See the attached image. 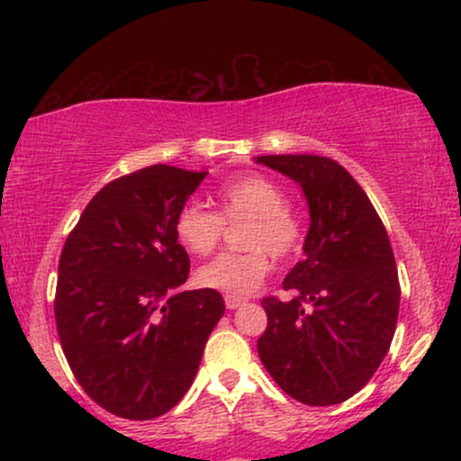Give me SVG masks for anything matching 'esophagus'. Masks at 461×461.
Returning a JSON list of instances; mask_svg holds the SVG:
<instances>
[{"label":"esophagus","mask_w":461,"mask_h":461,"mask_svg":"<svg viewBox=\"0 0 461 461\" xmlns=\"http://www.w3.org/2000/svg\"><path fill=\"white\" fill-rule=\"evenodd\" d=\"M242 303H245V299H242V297H236V294H225V305H227V310L240 308Z\"/></svg>","instance_id":"34e87169"}]
</instances>
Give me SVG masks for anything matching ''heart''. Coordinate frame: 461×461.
<instances>
[{"label":"heart","instance_id":"heart-1","mask_svg":"<svg viewBox=\"0 0 461 461\" xmlns=\"http://www.w3.org/2000/svg\"><path fill=\"white\" fill-rule=\"evenodd\" d=\"M219 214L199 201H188L176 216L177 242L194 256H205L219 245L227 223L247 221L242 245L247 251H227L205 262L197 271V284L227 294H247L256 290L271 271L268 253L288 258L301 247L303 227L285 208L284 193L260 176H249L225 184L216 193Z\"/></svg>","mask_w":461,"mask_h":461}]
</instances>
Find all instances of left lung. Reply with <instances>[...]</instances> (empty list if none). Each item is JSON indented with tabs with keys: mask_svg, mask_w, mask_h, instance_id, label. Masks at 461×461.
<instances>
[{
	"mask_svg": "<svg viewBox=\"0 0 461 461\" xmlns=\"http://www.w3.org/2000/svg\"><path fill=\"white\" fill-rule=\"evenodd\" d=\"M256 162L294 179L310 208L303 260L284 279L293 299H262L268 325L258 356L299 403H342L368 384L396 330L401 288L388 231L331 158L282 153Z\"/></svg>",
	"mask_w": 461,
	"mask_h": 461,
	"instance_id": "left-lung-1",
	"label": "left lung"
}]
</instances>
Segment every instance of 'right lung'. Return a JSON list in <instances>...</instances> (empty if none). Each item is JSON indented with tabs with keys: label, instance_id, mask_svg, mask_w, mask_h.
Instances as JSON below:
<instances>
[{
	"label": "right lung",
	"instance_id": "add662e5",
	"mask_svg": "<svg viewBox=\"0 0 461 461\" xmlns=\"http://www.w3.org/2000/svg\"><path fill=\"white\" fill-rule=\"evenodd\" d=\"M208 176L153 164L105 184L58 264L56 327L79 385L110 414L151 420L193 385L225 314L212 288L182 290L190 260L176 216Z\"/></svg>",
	"mask_w": 461,
	"mask_h": 461
}]
</instances>
